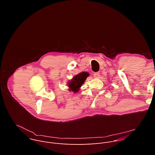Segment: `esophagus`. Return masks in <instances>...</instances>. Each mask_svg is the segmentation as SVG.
Here are the masks:
<instances>
[{"instance_id":"34e87169","label":"esophagus","mask_w":155,"mask_h":155,"mask_svg":"<svg viewBox=\"0 0 155 155\" xmlns=\"http://www.w3.org/2000/svg\"><path fill=\"white\" fill-rule=\"evenodd\" d=\"M99 75H100V74L99 72H95L93 74V76L94 77V78H99Z\"/></svg>"}]
</instances>
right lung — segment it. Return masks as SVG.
<instances>
[{"instance_id":"right-lung-1","label":"right lung","mask_w":155,"mask_h":155,"mask_svg":"<svg viewBox=\"0 0 155 155\" xmlns=\"http://www.w3.org/2000/svg\"><path fill=\"white\" fill-rule=\"evenodd\" d=\"M89 75L90 74L88 72H82L74 76L68 81L67 84L68 86L69 87V91H72L74 93L78 92L81 86L83 85L86 79Z\"/></svg>"}]
</instances>
